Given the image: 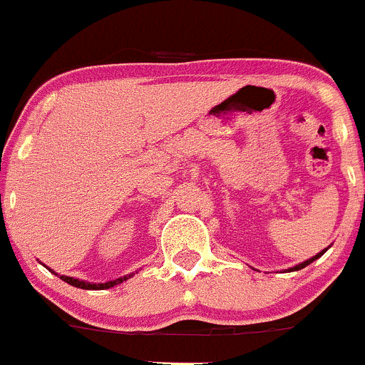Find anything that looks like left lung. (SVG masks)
I'll return each instance as SVG.
<instances>
[{"label": "left lung", "mask_w": 365, "mask_h": 365, "mask_svg": "<svg viewBox=\"0 0 365 365\" xmlns=\"http://www.w3.org/2000/svg\"><path fill=\"white\" fill-rule=\"evenodd\" d=\"M326 251H328V247H326V249H322L321 252H317V255H315V256H312V258H310V259H307V262H301L299 265H296V267H290V269H287V270H290V272H294V270H301V269H304V267H307V265H310L312 262H315V259H317V258H321V256L324 255Z\"/></svg>", "instance_id": "obj_1"}]
</instances>
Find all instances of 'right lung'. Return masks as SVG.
<instances>
[{
  "label": "right lung",
  "mask_w": 365,
  "mask_h": 365,
  "mask_svg": "<svg viewBox=\"0 0 365 365\" xmlns=\"http://www.w3.org/2000/svg\"><path fill=\"white\" fill-rule=\"evenodd\" d=\"M51 270V269H50ZM53 272V270H51ZM55 276L61 277L62 281H66L68 284H71V287H76V289H84V290H106V289H113L114 284H120L123 283V281H127L128 277H133V274H127V276L123 277H116V279H110V281H106V283H89V281H84V279H76V277H71V276H61V274L53 272Z\"/></svg>",
  "instance_id": "add662e5"
}]
</instances>
